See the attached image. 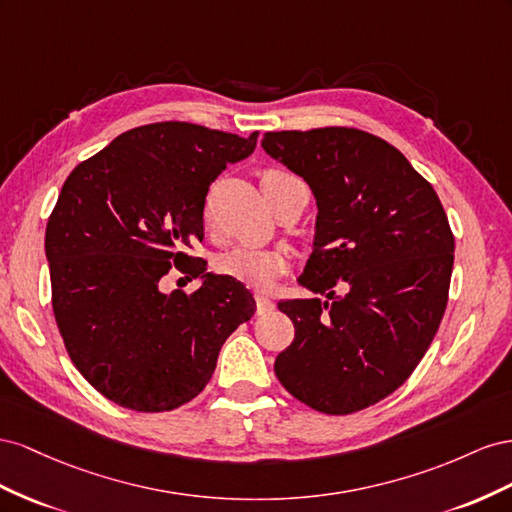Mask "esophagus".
Instances as JSON below:
<instances>
[{
  "mask_svg": "<svg viewBox=\"0 0 512 512\" xmlns=\"http://www.w3.org/2000/svg\"><path fill=\"white\" fill-rule=\"evenodd\" d=\"M255 302H257V315H264V313H270L274 309V302L268 298V296H261V294H255Z\"/></svg>",
  "mask_w": 512,
  "mask_h": 512,
  "instance_id": "esophagus-1",
  "label": "esophagus"
}]
</instances>
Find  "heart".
<instances>
[{
    "instance_id": "heart-1",
    "label": "heart",
    "mask_w": 512,
    "mask_h": 512,
    "mask_svg": "<svg viewBox=\"0 0 512 512\" xmlns=\"http://www.w3.org/2000/svg\"><path fill=\"white\" fill-rule=\"evenodd\" d=\"M296 178L283 169H264L259 171V184L261 191H264L266 199H276L287 184L294 182ZM203 223L210 225V210L206 208L203 212ZM287 268V259L281 251H274V248H246L238 246L231 248V251L223 253L216 259V272L229 276L233 281H240L248 287L266 289L270 287Z\"/></svg>"
}]
</instances>
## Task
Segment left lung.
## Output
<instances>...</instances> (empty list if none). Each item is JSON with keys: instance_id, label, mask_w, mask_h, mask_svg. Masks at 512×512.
<instances>
[{"instance_id": "1", "label": "left lung", "mask_w": 512, "mask_h": 512, "mask_svg": "<svg viewBox=\"0 0 512 512\" xmlns=\"http://www.w3.org/2000/svg\"><path fill=\"white\" fill-rule=\"evenodd\" d=\"M261 145L317 199L300 285L330 300L279 302L296 334L274 373L317 412H360L414 373L440 328L455 261L448 216L410 160L364 130H279ZM337 282L345 297L333 294Z\"/></svg>"}]
</instances>
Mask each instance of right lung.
I'll return each instance as SVG.
<instances>
[{
	"label": "right lung",
	"mask_w": 512,
	"mask_h": 512,
	"mask_svg": "<svg viewBox=\"0 0 512 512\" xmlns=\"http://www.w3.org/2000/svg\"><path fill=\"white\" fill-rule=\"evenodd\" d=\"M257 135L145 124L68 175L45 236L51 304L72 364L102 397L175 410L206 388L223 343L253 317L251 291L229 276L206 274L193 294H165L160 281L206 272L188 251L203 240L210 184L253 154Z\"/></svg>",
	"instance_id": "add662e5"
}]
</instances>
